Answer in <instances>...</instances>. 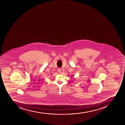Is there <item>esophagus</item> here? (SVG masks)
Listing matches in <instances>:
<instances>
[{
    "mask_svg": "<svg viewBox=\"0 0 125 125\" xmlns=\"http://www.w3.org/2000/svg\"><path fill=\"white\" fill-rule=\"evenodd\" d=\"M58 71L59 73H61V72H62V69H61V68H59Z\"/></svg>",
    "mask_w": 125,
    "mask_h": 125,
    "instance_id": "obj_1",
    "label": "esophagus"
}]
</instances>
